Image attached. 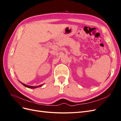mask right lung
Returning a JSON list of instances; mask_svg holds the SVG:
<instances>
[{
  "mask_svg": "<svg viewBox=\"0 0 121 121\" xmlns=\"http://www.w3.org/2000/svg\"><path fill=\"white\" fill-rule=\"evenodd\" d=\"M20 83H21L22 84H23V85L24 86H25L26 87L29 88H30V89H35V88H36L41 87V86H42L43 85V84H41V85H40L37 86H32L27 85H26V84H24V83H22V82H20Z\"/></svg>",
  "mask_w": 121,
  "mask_h": 121,
  "instance_id": "1",
  "label": "right lung"
}]
</instances>
